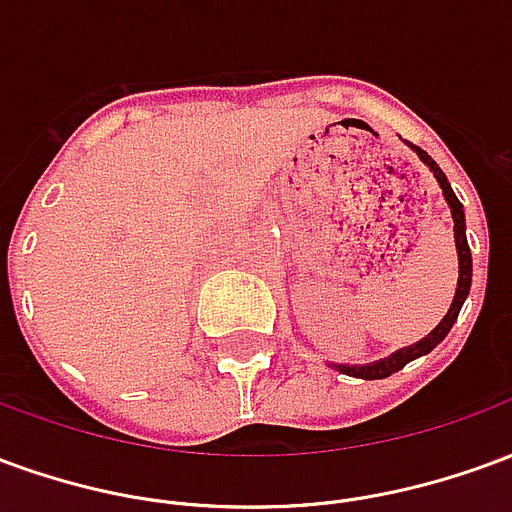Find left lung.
Masks as SVG:
<instances>
[{
    "instance_id": "obj_1",
    "label": "left lung",
    "mask_w": 512,
    "mask_h": 512,
    "mask_svg": "<svg viewBox=\"0 0 512 512\" xmlns=\"http://www.w3.org/2000/svg\"><path fill=\"white\" fill-rule=\"evenodd\" d=\"M414 150H417L419 161L433 172V178L439 180L441 194H444V200H447V205H450L452 222H455V249H458V288H455V299H452L447 315L441 318L439 326H436L428 337H422L419 343L408 345V348H400V351H395L392 356H386V359L370 362V365H334V370H340V373H345V376L365 378V381L389 378L392 373H397V370H403L408 362H414V359H419V356L430 354V351H433V348H436V345L450 334L452 323L458 321V312H461L463 301H466L469 288H472V252H469V244H466V219H463L461 200L455 197L450 180H447V175L441 172L439 164H436L425 150H419V147H414Z\"/></svg>"
}]
</instances>
